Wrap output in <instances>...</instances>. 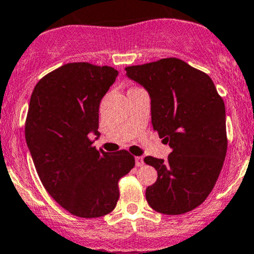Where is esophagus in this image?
<instances>
[{"mask_svg": "<svg viewBox=\"0 0 254 254\" xmlns=\"http://www.w3.org/2000/svg\"><path fill=\"white\" fill-rule=\"evenodd\" d=\"M135 165H136L137 167L142 166L143 165V157H141V156H137V157H135Z\"/></svg>", "mask_w": 254, "mask_h": 254, "instance_id": "34e87169", "label": "esophagus"}]
</instances>
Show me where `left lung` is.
<instances>
[{
	"mask_svg": "<svg viewBox=\"0 0 254 254\" xmlns=\"http://www.w3.org/2000/svg\"><path fill=\"white\" fill-rule=\"evenodd\" d=\"M147 91L152 127L170 145L167 160L147 156L157 181L146 200L157 212L179 215L200 205L214 188L227 151L226 113L212 79L176 58L125 68Z\"/></svg>",
	"mask_w": 254,
	"mask_h": 254,
	"instance_id": "obj_1",
	"label": "left lung"
}]
</instances>
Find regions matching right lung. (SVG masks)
<instances>
[{
  "label": "right lung",
  "mask_w": 254,
  "mask_h": 254,
  "mask_svg": "<svg viewBox=\"0 0 254 254\" xmlns=\"http://www.w3.org/2000/svg\"><path fill=\"white\" fill-rule=\"evenodd\" d=\"M118 73L111 66L66 64L40 79L30 97L25 141L35 170L54 200L78 217L113 211L118 182L135 166L127 151H98L88 137L99 136V103Z\"/></svg>",
  "instance_id": "obj_1"
}]
</instances>
